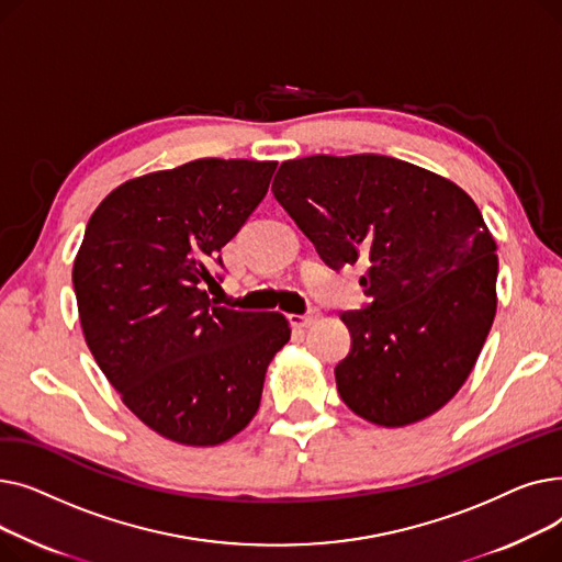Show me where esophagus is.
<instances>
[{
    "mask_svg": "<svg viewBox=\"0 0 562 562\" xmlns=\"http://www.w3.org/2000/svg\"><path fill=\"white\" fill-rule=\"evenodd\" d=\"M289 321H291V326H296V328H310V326H314V323L318 321V312H312V314H291Z\"/></svg>",
    "mask_w": 562,
    "mask_h": 562,
    "instance_id": "obj_1",
    "label": "esophagus"
}]
</instances>
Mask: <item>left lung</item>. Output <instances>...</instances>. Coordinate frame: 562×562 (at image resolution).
<instances>
[{
	"mask_svg": "<svg viewBox=\"0 0 562 562\" xmlns=\"http://www.w3.org/2000/svg\"><path fill=\"white\" fill-rule=\"evenodd\" d=\"M273 195L333 269L367 263L371 305L344 312L352 346L337 392L385 428L445 407L474 369L496 314V241L447 177L382 155L282 161Z\"/></svg>",
	"mask_w": 562,
	"mask_h": 562,
	"instance_id": "left-lung-1",
	"label": "left lung"
}]
</instances>
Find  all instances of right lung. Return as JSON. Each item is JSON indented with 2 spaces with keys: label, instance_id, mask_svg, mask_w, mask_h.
I'll return each instance as SVG.
<instances>
[{
  "label": "right lung",
  "instance_id": "obj_1",
  "mask_svg": "<svg viewBox=\"0 0 562 562\" xmlns=\"http://www.w3.org/2000/svg\"><path fill=\"white\" fill-rule=\"evenodd\" d=\"M276 166L195 159L147 172L113 189L86 225L72 266L83 339L123 403L177 445L241 432L291 337L280 312L218 307L204 291Z\"/></svg>",
  "mask_w": 562,
  "mask_h": 562
}]
</instances>
